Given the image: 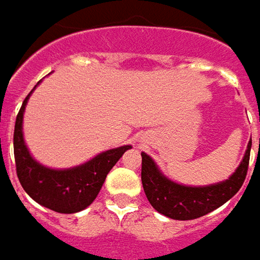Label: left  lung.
Here are the masks:
<instances>
[{"label": "left lung", "mask_w": 260, "mask_h": 260, "mask_svg": "<svg viewBox=\"0 0 260 260\" xmlns=\"http://www.w3.org/2000/svg\"><path fill=\"white\" fill-rule=\"evenodd\" d=\"M250 147L252 139L243 160L229 179L205 186L176 184L159 171L150 156L142 153V184L149 203L157 213L174 220H194L214 211L242 188L249 168Z\"/></svg>", "instance_id": "left-lung-1"}]
</instances>
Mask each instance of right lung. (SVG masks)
Returning <instances> with one entry per match:
<instances>
[{
	"label": "right lung",
	"mask_w": 260,
	"mask_h": 260,
	"mask_svg": "<svg viewBox=\"0 0 260 260\" xmlns=\"http://www.w3.org/2000/svg\"><path fill=\"white\" fill-rule=\"evenodd\" d=\"M35 88L25 96L15 118L14 157L18 181L36 203L49 210L62 214L82 211L92 204L111 168L132 146L110 149L85 164L69 169H50L40 165L30 155L23 137V115Z\"/></svg>",
	"instance_id": "1"
}]
</instances>
